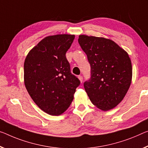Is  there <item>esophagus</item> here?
I'll use <instances>...</instances> for the list:
<instances>
[{
    "label": "esophagus",
    "instance_id": "esophagus-1",
    "mask_svg": "<svg viewBox=\"0 0 148 148\" xmlns=\"http://www.w3.org/2000/svg\"><path fill=\"white\" fill-rule=\"evenodd\" d=\"M78 78L79 79V80H80V81L82 83V82H83V77L81 76V75H79V76H78Z\"/></svg>",
    "mask_w": 148,
    "mask_h": 148
}]
</instances>
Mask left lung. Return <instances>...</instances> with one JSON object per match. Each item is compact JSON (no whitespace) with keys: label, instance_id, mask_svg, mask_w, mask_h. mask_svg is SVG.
I'll return each instance as SVG.
<instances>
[{"label":"left lung","instance_id":"8db88e82","mask_svg":"<svg viewBox=\"0 0 148 148\" xmlns=\"http://www.w3.org/2000/svg\"><path fill=\"white\" fill-rule=\"evenodd\" d=\"M78 42L90 66L84 87L92 103L103 110L114 108L130 86L132 69L128 53L113 41L81 35Z\"/></svg>","mask_w":148,"mask_h":148}]
</instances>
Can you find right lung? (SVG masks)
I'll use <instances>...</instances> for the list:
<instances>
[{"label":"right lung","mask_w":148,"mask_h":148,"mask_svg":"<svg viewBox=\"0 0 148 148\" xmlns=\"http://www.w3.org/2000/svg\"><path fill=\"white\" fill-rule=\"evenodd\" d=\"M74 39V35L47 36L24 61L26 89L38 107L50 115H60L69 107L81 83L65 56Z\"/></svg>","instance_id":"add662e5"}]
</instances>
